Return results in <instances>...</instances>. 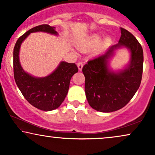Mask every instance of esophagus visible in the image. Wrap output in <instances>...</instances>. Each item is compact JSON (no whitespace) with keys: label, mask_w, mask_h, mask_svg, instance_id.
Instances as JSON below:
<instances>
[{"label":"esophagus","mask_w":155,"mask_h":155,"mask_svg":"<svg viewBox=\"0 0 155 155\" xmlns=\"http://www.w3.org/2000/svg\"><path fill=\"white\" fill-rule=\"evenodd\" d=\"M77 65H78V70H79L80 71H81L82 69V67H83V63H82V62H78Z\"/></svg>","instance_id":"obj_1"}]
</instances>
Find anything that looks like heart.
Returning a JSON list of instances; mask_svg holds the SVG:
<instances>
[{"instance_id":"obj_1","label":"heart","mask_w":155,"mask_h":155,"mask_svg":"<svg viewBox=\"0 0 155 155\" xmlns=\"http://www.w3.org/2000/svg\"><path fill=\"white\" fill-rule=\"evenodd\" d=\"M101 41L100 36L98 35H94L90 38V39H89V44H90V45H92V46L97 45V44L99 43V41ZM109 42H110V40L109 39H107L104 41V44H109Z\"/></svg>"}]
</instances>
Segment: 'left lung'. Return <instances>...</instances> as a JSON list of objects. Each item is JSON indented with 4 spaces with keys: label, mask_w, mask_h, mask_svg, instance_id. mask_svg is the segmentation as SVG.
<instances>
[{
    "label": "left lung",
    "mask_w": 155,
    "mask_h": 155,
    "mask_svg": "<svg viewBox=\"0 0 155 155\" xmlns=\"http://www.w3.org/2000/svg\"><path fill=\"white\" fill-rule=\"evenodd\" d=\"M120 31L118 44L109 47L104 54L89 61L82 68L87 99L92 109L100 112L109 113L125 107L141 83L143 48L128 30L120 27ZM122 48L130 51V61L124 69L114 71L109 67V61L115 51Z\"/></svg>",
    "instance_id": "left-lung-1"
}]
</instances>
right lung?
<instances>
[{"label":"right lung","mask_w":155,"mask_h":155,"mask_svg":"<svg viewBox=\"0 0 155 155\" xmlns=\"http://www.w3.org/2000/svg\"><path fill=\"white\" fill-rule=\"evenodd\" d=\"M55 28L48 25L33 27L19 38L13 50L14 78L19 90L30 104L46 111L57 109L64 101L68 92L71 78L78 71L77 65L75 63L61 61L50 75L37 78L23 70L19 54L21 44L30 33L43 31L58 35Z\"/></svg>","instance_id":"right-lung-1"}]
</instances>
